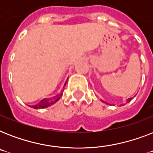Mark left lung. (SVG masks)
Here are the masks:
<instances>
[{
    "instance_id": "1",
    "label": "left lung",
    "mask_w": 153,
    "mask_h": 153,
    "mask_svg": "<svg viewBox=\"0 0 153 153\" xmlns=\"http://www.w3.org/2000/svg\"><path fill=\"white\" fill-rule=\"evenodd\" d=\"M131 100H132V98H129V99H128V100H127V101H128V102H130Z\"/></svg>"
}]
</instances>
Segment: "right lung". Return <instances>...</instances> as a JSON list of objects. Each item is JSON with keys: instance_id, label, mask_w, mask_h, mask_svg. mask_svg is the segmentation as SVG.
Wrapping results in <instances>:
<instances>
[{"instance_id": "obj_1", "label": "right lung", "mask_w": 153, "mask_h": 153, "mask_svg": "<svg viewBox=\"0 0 153 153\" xmlns=\"http://www.w3.org/2000/svg\"><path fill=\"white\" fill-rule=\"evenodd\" d=\"M64 86H66V83H65ZM62 95V91L61 92L60 94H59V95H56L55 96V97H52V98H44V99L40 101L38 104L35 105H32V108H34V109H44V108L48 107L57 102Z\"/></svg>"}]
</instances>
